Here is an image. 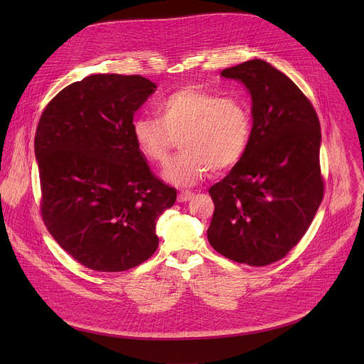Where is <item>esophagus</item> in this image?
<instances>
[{"mask_svg": "<svg viewBox=\"0 0 364 364\" xmlns=\"http://www.w3.org/2000/svg\"><path fill=\"white\" fill-rule=\"evenodd\" d=\"M194 197V193H191V191H188V190H181L180 193H178V196H177V198H178V201H188V200H191Z\"/></svg>", "mask_w": 364, "mask_h": 364, "instance_id": "esophagus-1", "label": "esophagus"}]
</instances>
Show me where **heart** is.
<instances>
[{"instance_id":"obj_1","label":"heart","mask_w":364,"mask_h":364,"mask_svg":"<svg viewBox=\"0 0 364 364\" xmlns=\"http://www.w3.org/2000/svg\"><path fill=\"white\" fill-rule=\"evenodd\" d=\"M155 115L134 122V139L154 166H164L180 139L183 152L164 170V178L177 187H193L212 170L233 168L252 139V111L237 96L184 87L163 97Z\"/></svg>"}]
</instances>
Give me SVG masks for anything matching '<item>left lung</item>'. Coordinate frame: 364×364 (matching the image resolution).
<instances>
[{
	"instance_id": "1",
	"label": "left lung",
	"mask_w": 364,
	"mask_h": 364,
	"mask_svg": "<svg viewBox=\"0 0 364 364\" xmlns=\"http://www.w3.org/2000/svg\"><path fill=\"white\" fill-rule=\"evenodd\" d=\"M220 75L249 89L253 131L242 161L209 188L207 239L235 262L265 267L302 239L324 197L320 121L301 89L264 60Z\"/></svg>"
}]
</instances>
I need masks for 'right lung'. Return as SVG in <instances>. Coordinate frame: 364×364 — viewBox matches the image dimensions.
<instances>
[{"mask_svg": "<svg viewBox=\"0 0 364 364\" xmlns=\"http://www.w3.org/2000/svg\"><path fill=\"white\" fill-rule=\"evenodd\" d=\"M155 87L139 75H92L62 89L40 117L41 219L89 269L145 262L159 247L155 222L177 198L151 173L132 132L135 111Z\"/></svg>", "mask_w": 364, "mask_h": 364, "instance_id": "add662e5", "label": "right lung"}]
</instances>
